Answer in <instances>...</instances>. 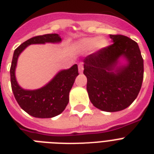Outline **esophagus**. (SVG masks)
Here are the masks:
<instances>
[{"mask_svg":"<svg viewBox=\"0 0 154 154\" xmlns=\"http://www.w3.org/2000/svg\"><path fill=\"white\" fill-rule=\"evenodd\" d=\"M83 69H84V66H83V63H79L78 64V71H79L80 73H82L83 72Z\"/></svg>","mask_w":154,"mask_h":154,"instance_id":"obj_1","label":"esophagus"}]
</instances>
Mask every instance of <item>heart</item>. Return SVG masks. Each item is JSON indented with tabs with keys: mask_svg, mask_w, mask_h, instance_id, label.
Segmentation results:
<instances>
[{
	"mask_svg": "<svg viewBox=\"0 0 154 154\" xmlns=\"http://www.w3.org/2000/svg\"><path fill=\"white\" fill-rule=\"evenodd\" d=\"M93 44L95 49H102L107 46V41L104 38H99L98 39L94 38H85L78 43V47L82 49H88L92 47Z\"/></svg>",
	"mask_w": 154,
	"mask_h": 154,
	"instance_id": "obj_1",
	"label": "heart"
}]
</instances>
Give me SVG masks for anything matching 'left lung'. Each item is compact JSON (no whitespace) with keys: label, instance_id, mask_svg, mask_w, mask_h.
<instances>
[{"label":"left lung","instance_id":"8db88e82","mask_svg":"<svg viewBox=\"0 0 154 154\" xmlns=\"http://www.w3.org/2000/svg\"><path fill=\"white\" fill-rule=\"evenodd\" d=\"M111 45L84 59L90 102L102 111H122L137 98L142 85L144 60L137 42L121 35H110ZM120 57L127 64L119 66Z\"/></svg>","mask_w":154,"mask_h":154}]
</instances>
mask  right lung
<instances>
[{
    "instance_id": "1",
    "label": "right lung",
    "mask_w": 154,
    "mask_h": 154,
    "mask_svg": "<svg viewBox=\"0 0 154 154\" xmlns=\"http://www.w3.org/2000/svg\"><path fill=\"white\" fill-rule=\"evenodd\" d=\"M61 38L57 34L38 35L28 39L15 49L10 67V82L15 99L22 110L36 118H52L62 113L69 103V94L78 73L77 64L61 70L43 87L35 90H24L19 86L15 77L17 58L30 44L60 43Z\"/></svg>"
}]
</instances>
